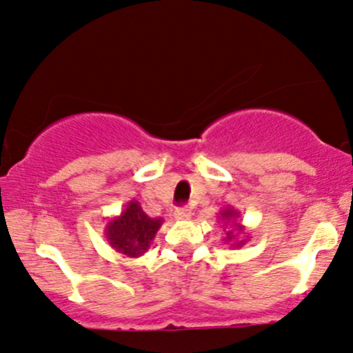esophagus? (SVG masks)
<instances>
[{
	"label": "esophagus",
	"instance_id": "34e87169",
	"mask_svg": "<svg viewBox=\"0 0 353 353\" xmlns=\"http://www.w3.org/2000/svg\"><path fill=\"white\" fill-rule=\"evenodd\" d=\"M173 216H175V219H178V221H185V219H190L192 218V210L190 208H176L175 213H173Z\"/></svg>",
	"mask_w": 353,
	"mask_h": 353
}]
</instances>
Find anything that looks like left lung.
Wrapping results in <instances>:
<instances>
[{"mask_svg":"<svg viewBox=\"0 0 353 353\" xmlns=\"http://www.w3.org/2000/svg\"><path fill=\"white\" fill-rule=\"evenodd\" d=\"M239 216H241V213H239L238 210H234L233 206H226V208H223L219 211V216H218V219H221L225 225H231V228H233V230H228L226 236L223 238V241L230 244V248H233V250L244 246L248 241L246 228H244L241 221H238Z\"/></svg>","mask_w":353,"mask_h":353,"instance_id":"1","label":"left lung"}]
</instances>
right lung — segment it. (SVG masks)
Here are the masks:
<instances>
[{
  "label": "right lung",
  "mask_w": 353,
  "mask_h": 353,
  "mask_svg": "<svg viewBox=\"0 0 353 353\" xmlns=\"http://www.w3.org/2000/svg\"><path fill=\"white\" fill-rule=\"evenodd\" d=\"M161 225L163 218H150L139 201L130 200L119 216L109 219L103 236L123 258H140L150 250Z\"/></svg>",
  "instance_id": "right-lung-1"
}]
</instances>
